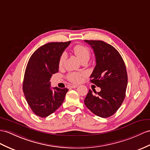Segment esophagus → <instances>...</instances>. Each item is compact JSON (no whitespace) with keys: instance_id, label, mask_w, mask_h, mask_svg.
<instances>
[{"instance_id":"obj_1","label":"esophagus","mask_w":150,"mask_h":150,"mask_svg":"<svg viewBox=\"0 0 150 150\" xmlns=\"http://www.w3.org/2000/svg\"><path fill=\"white\" fill-rule=\"evenodd\" d=\"M78 86V85H71V88H77Z\"/></svg>"}]
</instances>
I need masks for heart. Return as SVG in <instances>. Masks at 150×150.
Here are the masks:
<instances>
[{"label":"heart","mask_w":150,"mask_h":150,"mask_svg":"<svg viewBox=\"0 0 150 150\" xmlns=\"http://www.w3.org/2000/svg\"><path fill=\"white\" fill-rule=\"evenodd\" d=\"M73 52L74 53L76 56L78 57V59L81 62L88 60L90 56V52L89 49L85 46L82 45H77L73 47ZM66 58V55L65 53H62L58 60V67L60 68L62 67L64 64V62ZM67 78L73 83H80L82 80V74L77 72H71L69 73L67 76Z\"/></svg>","instance_id":"b5f03b06"}]
</instances>
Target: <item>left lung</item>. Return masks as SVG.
Here are the masks:
<instances>
[{
    "label": "left lung",
    "mask_w": 150,
    "mask_h": 150,
    "mask_svg": "<svg viewBox=\"0 0 150 150\" xmlns=\"http://www.w3.org/2000/svg\"><path fill=\"white\" fill-rule=\"evenodd\" d=\"M93 50L96 65L90 76V82L100 87L97 92L90 89L85 104L93 114L101 118L113 115L125 99L128 83L125 64L119 52L103 41L85 40Z\"/></svg>",
    "instance_id": "obj_1"
}]
</instances>
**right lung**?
<instances>
[{"instance_id":"right-lung-1","label":"right lung","mask_w":150,"mask_h":150,"mask_svg":"<svg viewBox=\"0 0 150 150\" xmlns=\"http://www.w3.org/2000/svg\"><path fill=\"white\" fill-rule=\"evenodd\" d=\"M71 41L50 42L35 51L25 69L23 91L32 111L41 118L52 114L63 103L67 88H51L50 79L58 72V60Z\"/></svg>"}]
</instances>
